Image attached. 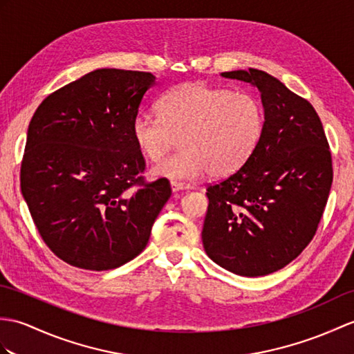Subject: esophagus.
<instances>
[{
  "instance_id": "1",
  "label": "esophagus",
  "mask_w": 354,
  "mask_h": 354,
  "mask_svg": "<svg viewBox=\"0 0 354 354\" xmlns=\"http://www.w3.org/2000/svg\"><path fill=\"white\" fill-rule=\"evenodd\" d=\"M170 187H171V190L174 192H183V190H190V185L188 184H184V183H176V180H171L170 183Z\"/></svg>"
}]
</instances>
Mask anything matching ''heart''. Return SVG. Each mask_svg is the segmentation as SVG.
I'll use <instances>...</instances> for the list:
<instances>
[{"instance_id":"b5f03b06","label":"heart","mask_w":354,"mask_h":354,"mask_svg":"<svg viewBox=\"0 0 354 354\" xmlns=\"http://www.w3.org/2000/svg\"><path fill=\"white\" fill-rule=\"evenodd\" d=\"M157 110L158 116L137 114L133 137L151 161L161 160L178 137L180 149L152 169L155 176L174 180L235 174L259 143L266 119L257 96L202 83L170 90Z\"/></svg>"}]
</instances>
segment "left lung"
Segmentation results:
<instances>
[{
	"mask_svg": "<svg viewBox=\"0 0 354 354\" xmlns=\"http://www.w3.org/2000/svg\"><path fill=\"white\" fill-rule=\"evenodd\" d=\"M221 77L258 87L266 119L244 166L207 187L202 241L220 267L266 276L314 238L333 180L332 153L314 106L277 78L252 68Z\"/></svg>",
	"mask_w": 354,
	"mask_h": 354,
	"instance_id": "1",
	"label": "left lung"
}]
</instances>
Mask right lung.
<instances>
[{
  "label": "right lung",
  "mask_w": 354,
  "mask_h": 354,
  "mask_svg": "<svg viewBox=\"0 0 354 354\" xmlns=\"http://www.w3.org/2000/svg\"><path fill=\"white\" fill-rule=\"evenodd\" d=\"M151 72L96 69L46 96L32 116L21 192L51 252L69 266L104 271L143 252L171 194L146 180L133 120Z\"/></svg>",
  "instance_id": "1"
}]
</instances>
